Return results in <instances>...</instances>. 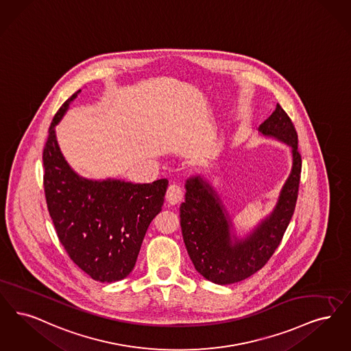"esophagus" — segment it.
I'll use <instances>...</instances> for the list:
<instances>
[{
	"label": "esophagus",
	"mask_w": 351,
	"mask_h": 351,
	"mask_svg": "<svg viewBox=\"0 0 351 351\" xmlns=\"http://www.w3.org/2000/svg\"><path fill=\"white\" fill-rule=\"evenodd\" d=\"M166 198H167V201H169L171 205H176L178 202H180L182 198V186L179 184H176V182L169 184V186L167 188Z\"/></svg>",
	"instance_id": "esophagus-1"
}]
</instances>
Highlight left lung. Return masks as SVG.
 <instances>
[{"label":"left lung","mask_w":351,"mask_h":351,"mask_svg":"<svg viewBox=\"0 0 351 351\" xmlns=\"http://www.w3.org/2000/svg\"><path fill=\"white\" fill-rule=\"evenodd\" d=\"M258 130L291 146L293 169L276 208L247 238L231 239L232 223L209 182L193 176L185 184V201L180 206L182 239L197 271L217 285L237 283L264 267L278 248L294 214L302 172L294 124L277 104Z\"/></svg>","instance_id":"1"}]
</instances>
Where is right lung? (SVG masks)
I'll return each mask as SVG.
<instances>
[{"label":"right lung","mask_w":351,"mask_h":351,"mask_svg":"<svg viewBox=\"0 0 351 351\" xmlns=\"http://www.w3.org/2000/svg\"><path fill=\"white\" fill-rule=\"evenodd\" d=\"M80 93L61 106L48 130L43 150L45 199L71 261L93 280L114 282L136 265L147 227L162 210L169 180L133 184L78 176L60 152L55 126Z\"/></svg>","instance_id":"obj_1"}]
</instances>
